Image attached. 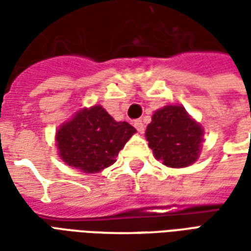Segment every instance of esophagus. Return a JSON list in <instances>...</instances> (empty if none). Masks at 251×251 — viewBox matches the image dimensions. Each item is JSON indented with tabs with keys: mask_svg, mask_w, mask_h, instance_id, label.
<instances>
[{
	"mask_svg": "<svg viewBox=\"0 0 251 251\" xmlns=\"http://www.w3.org/2000/svg\"><path fill=\"white\" fill-rule=\"evenodd\" d=\"M134 127H136L138 133H144L145 131V125H144V122L141 120L134 121Z\"/></svg>",
	"mask_w": 251,
	"mask_h": 251,
	"instance_id": "obj_1",
	"label": "esophagus"
}]
</instances>
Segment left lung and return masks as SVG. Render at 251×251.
Segmentation results:
<instances>
[{
    "instance_id": "obj_1",
    "label": "left lung",
    "mask_w": 251,
    "mask_h": 251,
    "mask_svg": "<svg viewBox=\"0 0 251 251\" xmlns=\"http://www.w3.org/2000/svg\"><path fill=\"white\" fill-rule=\"evenodd\" d=\"M203 134L200 124L177 104L157 110L145 131L154 157L171 168H184L199 158Z\"/></svg>"
}]
</instances>
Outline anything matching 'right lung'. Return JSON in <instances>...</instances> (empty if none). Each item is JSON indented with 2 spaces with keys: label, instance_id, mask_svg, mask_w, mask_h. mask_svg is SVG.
I'll list each match as a JSON object with an SVG mask.
<instances>
[{
  "label": "right lung",
  "instance_id": "obj_1",
  "mask_svg": "<svg viewBox=\"0 0 251 251\" xmlns=\"http://www.w3.org/2000/svg\"><path fill=\"white\" fill-rule=\"evenodd\" d=\"M136 129L117 122L102 107L77 111L56 133L59 156L67 165L84 174H97L115 163V157Z\"/></svg>",
  "mask_w": 251,
  "mask_h": 251
}]
</instances>
